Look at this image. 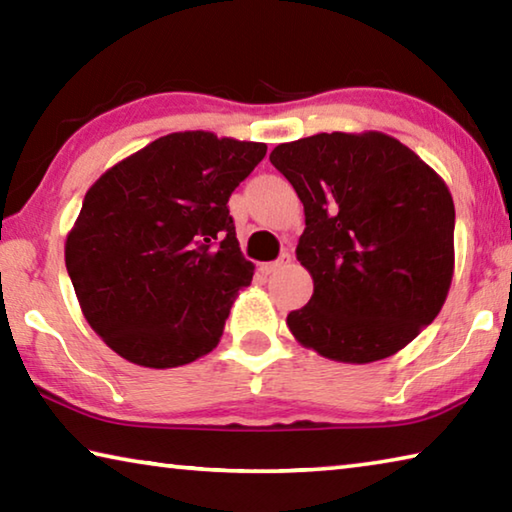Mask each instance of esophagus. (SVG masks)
I'll return each mask as SVG.
<instances>
[{"mask_svg":"<svg viewBox=\"0 0 512 512\" xmlns=\"http://www.w3.org/2000/svg\"><path fill=\"white\" fill-rule=\"evenodd\" d=\"M289 262H291V255H289V253H282L280 259H275V262L262 264V271H264V273H275V271H280V268L287 266Z\"/></svg>","mask_w":512,"mask_h":512,"instance_id":"1","label":"esophagus"}]
</instances>
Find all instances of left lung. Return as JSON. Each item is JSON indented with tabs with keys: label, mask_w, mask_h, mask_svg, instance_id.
Returning <instances> with one entry per match:
<instances>
[{
	"label": "left lung",
	"mask_w": 512,
	"mask_h": 512,
	"mask_svg": "<svg viewBox=\"0 0 512 512\" xmlns=\"http://www.w3.org/2000/svg\"><path fill=\"white\" fill-rule=\"evenodd\" d=\"M273 167L305 205L298 262L314 296L291 334L327 359L370 363L402 350L443 309L454 275L445 180L384 133H318L275 146Z\"/></svg>",
	"instance_id": "left-lung-1"
}]
</instances>
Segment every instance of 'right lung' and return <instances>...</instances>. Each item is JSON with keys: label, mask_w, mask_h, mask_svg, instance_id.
<instances>
[{"label": "right lung", "mask_w": 512, "mask_h": 512, "mask_svg": "<svg viewBox=\"0 0 512 512\" xmlns=\"http://www.w3.org/2000/svg\"><path fill=\"white\" fill-rule=\"evenodd\" d=\"M264 155L259 142L171 133L88 189L65 264L85 320L119 357L176 368L216 348L255 271L228 201Z\"/></svg>", "instance_id": "add662e5"}]
</instances>
